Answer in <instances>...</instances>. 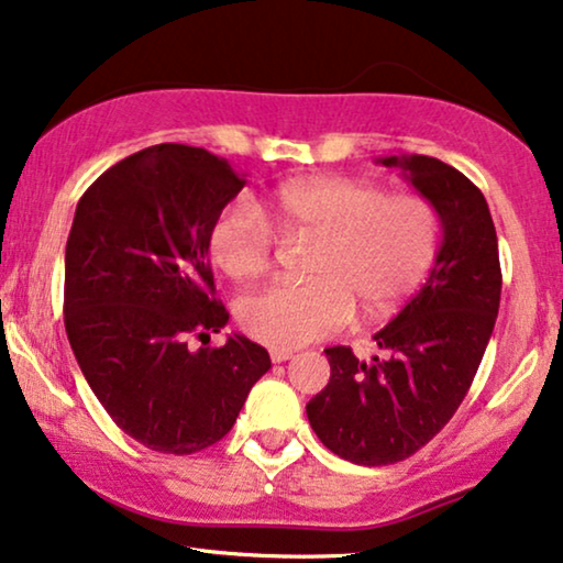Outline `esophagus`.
I'll list each match as a JSON object with an SVG mask.
<instances>
[{
	"instance_id": "obj_1",
	"label": "esophagus",
	"mask_w": 563,
	"mask_h": 563,
	"mask_svg": "<svg viewBox=\"0 0 563 563\" xmlns=\"http://www.w3.org/2000/svg\"><path fill=\"white\" fill-rule=\"evenodd\" d=\"M291 356H295V353L287 351V349H274V351H272V361H274V364H284V361H289Z\"/></svg>"
}]
</instances>
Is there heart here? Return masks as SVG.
<instances>
[{
  "label": "heart",
  "mask_w": 563,
  "mask_h": 563,
  "mask_svg": "<svg viewBox=\"0 0 563 563\" xmlns=\"http://www.w3.org/2000/svg\"><path fill=\"white\" fill-rule=\"evenodd\" d=\"M274 229L314 238L307 282H282L241 299L238 318L272 349H299L351 320L395 312L426 279L441 245V220L420 195H387L372 181L314 176L284 184L261 202L228 205L207 233L212 264L233 282L272 266Z\"/></svg>",
  "instance_id": "1"
}]
</instances>
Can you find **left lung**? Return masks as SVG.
Wrapping results in <instances>:
<instances>
[{
  "label": "left lung",
  "instance_id": "8db88e82",
  "mask_svg": "<svg viewBox=\"0 0 563 563\" xmlns=\"http://www.w3.org/2000/svg\"><path fill=\"white\" fill-rule=\"evenodd\" d=\"M435 207L443 241L426 284L374 341L384 358L325 349L328 387L307 402L325 449L361 466L397 464L433 441L464 402L495 330L503 272L487 199L430 156H387Z\"/></svg>",
  "mask_w": 563,
  "mask_h": 563
}]
</instances>
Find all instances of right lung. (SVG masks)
<instances>
[{"instance_id":"right-lung-1","label":"right lung","mask_w":563,"mask_h":563,"mask_svg":"<svg viewBox=\"0 0 563 563\" xmlns=\"http://www.w3.org/2000/svg\"><path fill=\"white\" fill-rule=\"evenodd\" d=\"M245 187L225 158L161 143L122 158L76 205L66 243L64 322L107 415L145 449L187 456L230 433L264 345L230 335L214 299L207 233Z\"/></svg>"}]
</instances>
